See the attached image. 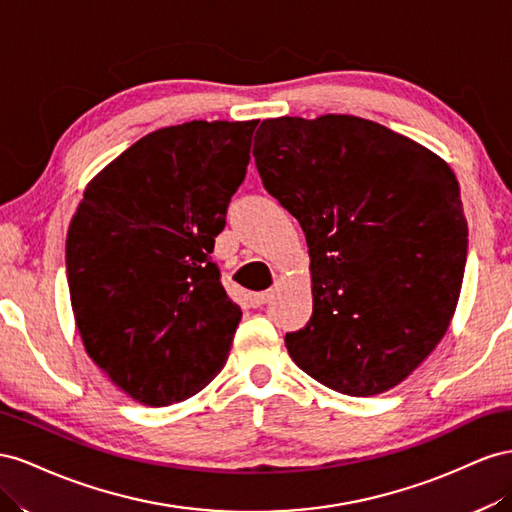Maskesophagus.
Instances as JSON below:
<instances>
[{"label":"esophagus","mask_w":512,"mask_h":512,"mask_svg":"<svg viewBox=\"0 0 512 512\" xmlns=\"http://www.w3.org/2000/svg\"><path fill=\"white\" fill-rule=\"evenodd\" d=\"M272 300V291H259V294L251 296V304L253 306H264Z\"/></svg>","instance_id":"34e87169"}]
</instances>
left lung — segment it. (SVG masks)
<instances>
[{"label":"left lung","mask_w":512,"mask_h":512,"mask_svg":"<svg viewBox=\"0 0 512 512\" xmlns=\"http://www.w3.org/2000/svg\"><path fill=\"white\" fill-rule=\"evenodd\" d=\"M253 156L311 255L313 315L285 334L289 356L352 397L397 386L457 309L467 223L455 173L420 143L354 115L264 120Z\"/></svg>","instance_id":"8db88e82"}]
</instances>
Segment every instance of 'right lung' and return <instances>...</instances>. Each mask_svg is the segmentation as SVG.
<instances>
[{
    "instance_id": "add662e5",
    "label": "right lung",
    "mask_w": 512,
    "mask_h": 512,
    "mask_svg": "<svg viewBox=\"0 0 512 512\" xmlns=\"http://www.w3.org/2000/svg\"><path fill=\"white\" fill-rule=\"evenodd\" d=\"M253 122H186L130 145L87 184L66 238L85 352L143 405L208 386L242 311L212 261L246 178Z\"/></svg>"
}]
</instances>
